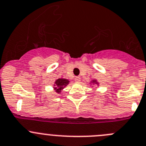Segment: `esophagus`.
<instances>
[{
    "instance_id": "obj_1",
    "label": "esophagus",
    "mask_w": 146,
    "mask_h": 146,
    "mask_svg": "<svg viewBox=\"0 0 146 146\" xmlns=\"http://www.w3.org/2000/svg\"><path fill=\"white\" fill-rule=\"evenodd\" d=\"M75 81L76 83H80L81 82V78L80 77H76L75 78Z\"/></svg>"
}]
</instances>
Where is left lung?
<instances>
[{"label":"left lung","instance_id":"obj_1","mask_svg":"<svg viewBox=\"0 0 146 146\" xmlns=\"http://www.w3.org/2000/svg\"><path fill=\"white\" fill-rule=\"evenodd\" d=\"M91 83H92V84H99V83L97 82V81H96V80H93V81H91Z\"/></svg>","mask_w":146,"mask_h":146}]
</instances>
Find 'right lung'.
<instances>
[{"label": "right lung", "instance_id": "right-lung-1", "mask_svg": "<svg viewBox=\"0 0 146 146\" xmlns=\"http://www.w3.org/2000/svg\"><path fill=\"white\" fill-rule=\"evenodd\" d=\"M69 80L65 79V78H58L54 82V86H53V89L54 92L58 94H60L63 88H65L68 84H69Z\"/></svg>", "mask_w": 146, "mask_h": 146}]
</instances>
